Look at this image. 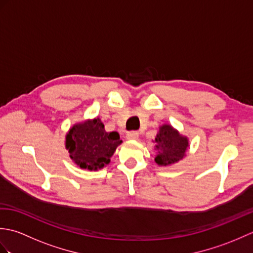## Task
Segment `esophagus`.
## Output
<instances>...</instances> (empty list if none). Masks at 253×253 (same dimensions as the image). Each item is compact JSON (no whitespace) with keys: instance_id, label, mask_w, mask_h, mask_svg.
<instances>
[{"instance_id":"1","label":"esophagus","mask_w":253,"mask_h":253,"mask_svg":"<svg viewBox=\"0 0 253 253\" xmlns=\"http://www.w3.org/2000/svg\"><path fill=\"white\" fill-rule=\"evenodd\" d=\"M139 138V133L135 130L127 132V139H129V140H137Z\"/></svg>"}]
</instances>
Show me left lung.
I'll use <instances>...</instances> for the list:
<instances>
[{
  "mask_svg": "<svg viewBox=\"0 0 253 253\" xmlns=\"http://www.w3.org/2000/svg\"><path fill=\"white\" fill-rule=\"evenodd\" d=\"M155 147L159 150L155 162L163 166L173 164L184 158L188 148L187 138L180 136L169 125L161 126L155 138Z\"/></svg>",
  "mask_w": 253,
  "mask_h": 253,
  "instance_id": "left-lung-1",
  "label": "left lung"
}]
</instances>
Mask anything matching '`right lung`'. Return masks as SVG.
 I'll use <instances>...</instances> for the list:
<instances>
[{"label":"right lung","instance_id":"1","mask_svg":"<svg viewBox=\"0 0 253 253\" xmlns=\"http://www.w3.org/2000/svg\"><path fill=\"white\" fill-rule=\"evenodd\" d=\"M122 143L116 131L107 132L100 118L75 125L66 136V148L72 160L82 169H102Z\"/></svg>","mask_w":253,"mask_h":253}]
</instances>
